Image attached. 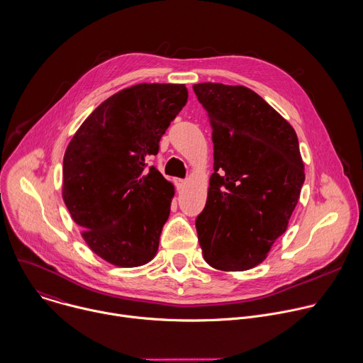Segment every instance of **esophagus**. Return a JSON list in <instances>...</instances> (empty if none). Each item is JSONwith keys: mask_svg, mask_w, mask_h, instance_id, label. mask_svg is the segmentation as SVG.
<instances>
[{"mask_svg": "<svg viewBox=\"0 0 363 363\" xmlns=\"http://www.w3.org/2000/svg\"><path fill=\"white\" fill-rule=\"evenodd\" d=\"M174 184H175V186H177L178 189H182V188L185 186L186 181H185V179H181V178H175V179H174Z\"/></svg>", "mask_w": 363, "mask_h": 363, "instance_id": "esophagus-1", "label": "esophagus"}]
</instances>
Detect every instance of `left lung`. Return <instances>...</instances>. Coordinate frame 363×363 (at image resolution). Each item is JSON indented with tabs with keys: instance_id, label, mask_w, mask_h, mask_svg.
I'll use <instances>...</instances> for the list:
<instances>
[{
	"instance_id": "left-lung-1",
	"label": "left lung",
	"mask_w": 363,
	"mask_h": 363,
	"mask_svg": "<svg viewBox=\"0 0 363 363\" xmlns=\"http://www.w3.org/2000/svg\"><path fill=\"white\" fill-rule=\"evenodd\" d=\"M212 127L213 174L195 220L203 259L215 269L259 265L286 230L305 181L295 130L242 85L195 84Z\"/></svg>"
}]
</instances>
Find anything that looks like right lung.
<instances>
[{"instance_id":"right-lung-1","label":"right lung","mask_w":363,"mask_h":363,"mask_svg":"<svg viewBox=\"0 0 363 363\" xmlns=\"http://www.w3.org/2000/svg\"><path fill=\"white\" fill-rule=\"evenodd\" d=\"M186 101L184 84L125 88L96 106L67 147L64 202L91 251L115 267L157 255L174 185L147 161Z\"/></svg>"}]
</instances>
